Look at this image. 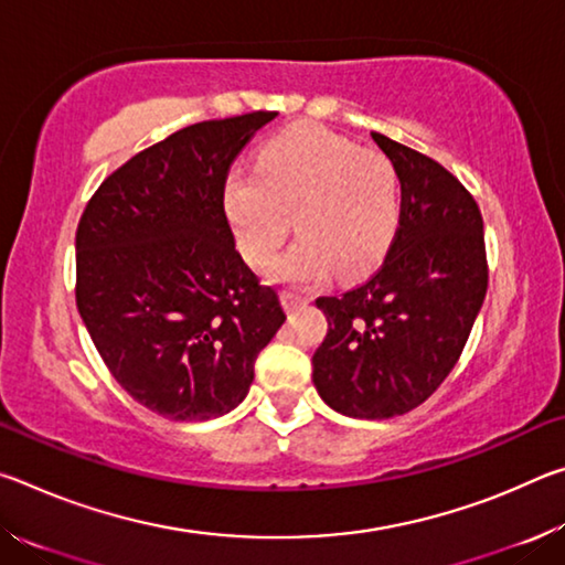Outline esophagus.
I'll list each match as a JSON object with an SVG mask.
<instances>
[{"label": "esophagus", "mask_w": 565, "mask_h": 565, "mask_svg": "<svg viewBox=\"0 0 565 565\" xmlns=\"http://www.w3.org/2000/svg\"><path fill=\"white\" fill-rule=\"evenodd\" d=\"M281 303H284L286 311H296V309H301V306L309 303V296H303L299 291H291V289H284L281 291Z\"/></svg>", "instance_id": "esophagus-1"}]
</instances>
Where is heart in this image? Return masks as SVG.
Returning a JSON list of instances; mask_svg holds the SVG:
<instances>
[{"label":"heart","instance_id":"obj_1","mask_svg":"<svg viewBox=\"0 0 565 565\" xmlns=\"http://www.w3.org/2000/svg\"><path fill=\"white\" fill-rule=\"evenodd\" d=\"M224 212L246 262L262 266L286 242L296 244L269 266L274 281L319 284L337 271L356 276L384 259L401 218L398 171L386 154L361 149L319 124H299L256 159V174L232 171Z\"/></svg>","mask_w":565,"mask_h":565}]
</instances>
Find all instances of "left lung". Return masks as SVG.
Instances as JSON below:
<instances>
[{
	"label": "left lung",
	"instance_id": "8db88e82",
	"mask_svg": "<svg viewBox=\"0 0 565 565\" xmlns=\"http://www.w3.org/2000/svg\"><path fill=\"white\" fill-rule=\"evenodd\" d=\"M371 137L398 171V228L366 281L317 299L329 333L311 366L339 414L391 418L424 404L461 359L489 262L471 191L436 159L379 131Z\"/></svg>",
	"mask_w": 565,
	"mask_h": 565
}]
</instances>
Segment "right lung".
Segmentation results:
<instances>
[{"instance_id": "add662e5", "label": "right lung", "mask_w": 565, "mask_h": 565, "mask_svg": "<svg viewBox=\"0 0 565 565\" xmlns=\"http://www.w3.org/2000/svg\"><path fill=\"white\" fill-rule=\"evenodd\" d=\"M276 111L199 121L102 181L76 226L79 317L127 394L174 420L242 404L281 329L279 294L236 252L224 212L234 159Z\"/></svg>"}]
</instances>
